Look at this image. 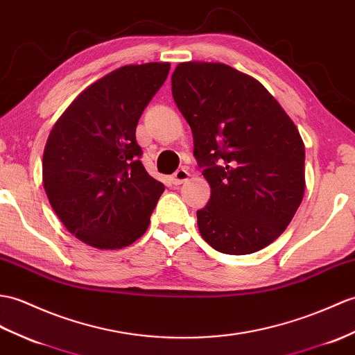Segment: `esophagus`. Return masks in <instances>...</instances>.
Segmentation results:
<instances>
[{
    "label": "esophagus",
    "instance_id": "esophagus-1",
    "mask_svg": "<svg viewBox=\"0 0 355 355\" xmlns=\"http://www.w3.org/2000/svg\"><path fill=\"white\" fill-rule=\"evenodd\" d=\"M189 177H191V174H189V171H186V169H178V171L175 172V174L172 175L171 181H172V184L178 186V184L186 183V181L189 180Z\"/></svg>",
    "mask_w": 355,
    "mask_h": 355
}]
</instances>
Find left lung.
<instances>
[{
  "label": "left lung",
  "instance_id": "1",
  "mask_svg": "<svg viewBox=\"0 0 355 355\" xmlns=\"http://www.w3.org/2000/svg\"><path fill=\"white\" fill-rule=\"evenodd\" d=\"M171 80L211 189L196 211L202 239L233 255L266 248L291 224L306 189L298 128L259 80L228 64L183 62Z\"/></svg>",
  "mask_w": 355,
  "mask_h": 355
}]
</instances>
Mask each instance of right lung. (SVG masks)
I'll return each instance as SVG.
<instances>
[{
    "mask_svg": "<svg viewBox=\"0 0 355 355\" xmlns=\"http://www.w3.org/2000/svg\"><path fill=\"white\" fill-rule=\"evenodd\" d=\"M171 63L125 64L94 81L55 121L42 183L55 215L78 241L121 250L144 236L164 186L145 171L140 114Z\"/></svg>",
    "mask_w": 355,
    "mask_h": 355,
    "instance_id": "1",
    "label": "right lung"
}]
</instances>
